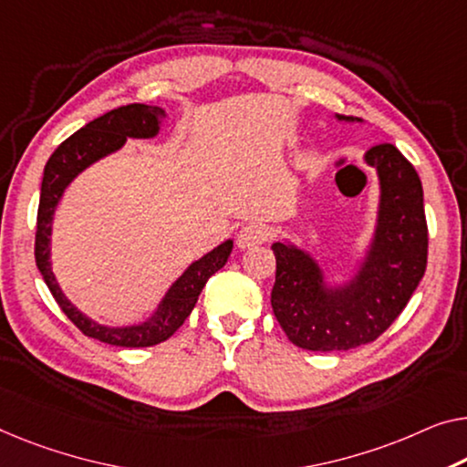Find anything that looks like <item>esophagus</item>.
Segmentation results:
<instances>
[{
	"instance_id": "obj_1",
	"label": "esophagus",
	"mask_w": 467,
	"mask_h": 467,
	"mask_svg": "<svg viewBox=\"0 0 467 467\" xmlns=\"http://www.w3.org/2000/svg\"><path fill=\"white\" fill-rule=\"evenodd\" d=\"M268 239V231L262 224H247L236 234V245L241 249H254Z\"/></svg>"
}]
</instances>
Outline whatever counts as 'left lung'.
<instances>
[{"label": "left lung", "mask_w": 467, "mask_h": 467, "mask_svg": "<svg viewBox=\"0 0 467 467\" xmlns=\"http://www.w3.org/2000/svg\"><path fill=\"white\" fill-rule=\"evenodd\" d=\"M337 121H360L337 115ZM378 170V224L357 275L342 285L325 281L306 249L273 243L276 281L270 296L289 342L312 352L350 350L378 339L396 321L420 285L428 264L423 189L415 167L394 144L365 152Z\"/></svg>", "instance_id": "8db88e82"}]
</instances>
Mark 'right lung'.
Wrapping results in <instances>:
<instances>
[{"instance_id": "add662e5", "label": "right lung", "mask_w": 467, "mask_h": 467, "mask_svg": "<svg viewBox=\"0 0 467 467\" xmlns=\"http://www.w3.org/2000/svg\"><path fill=\"white\" fill-rule=\"evenodd\" d=\"M163 117L165 110L152 107V104H128V107L109 110L99 119L89 121L86 128L75 131L71 138H67L52 152V157L47 159L44 167L37 210V233H35V262H37V268L44 276L47 289L52 291L54 300L58 302L60 310L71 318L73 325L83 336L100 339V342L110 346L146 348L161 344L167 337H171L192 312L207 278L224 266L228 255L233 252V239H228L212 249L210 254L199 257L197 262H192L176 278V283L167 289L157 310L138 325L109 327L96 323L62 294L60 285L52 273L50 234L54 212L67 186L89 165L100 161L110 152L119 150L128 138H155L159 134V128H161Z\"/></svg>"}]
</instances>
